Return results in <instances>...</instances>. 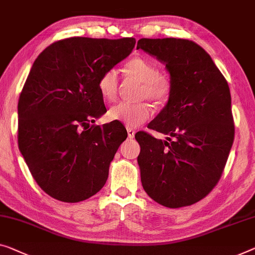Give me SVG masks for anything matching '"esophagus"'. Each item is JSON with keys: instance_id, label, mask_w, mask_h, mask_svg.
I'll list each match as a JSON object with an SVG mask.
<instances>
[{"instance_id": "esophagus-1", "label": "esophagus", "mask_w": 255, "mask_h": 255, "mask_svg": "<svg viewBox=\"0 0 255 255\" xmlns=\"http://www.w3.org/2000/svg\"><path fill=\"white\" fill-rule=\"evenodd\" d=\"M127 134H128L129 138H132L135 136V130L131 128H127Z\"/></svg>"}]
</instances>
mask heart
Returning <instances> with one entry per match:
<instances>
[{
    "label": "heart",
    "mask_w": 255,
    "mask_h": 255,
    "mask_svg": "<svg viewBox=\"0 0 255 255\" xmlns=\"http://www.w3.org/2000/svg\"><path fill=\"white\" fill-rule=\"evenodd\" d=\"M127 70L132 77L143 82L140 98H149L155 104H162L168 101L172 93L169 79L160 74L158 66L145 58L131 59ZM98 90L106 101L116 100L119 89V73L116 68L106 70L98 79ZM152 108L147 103H126L120 102L109 110L110 120L125 124L128 127H138L152 116Z\"/></svg>",
    "instance_id": "1"
}]
</instances>
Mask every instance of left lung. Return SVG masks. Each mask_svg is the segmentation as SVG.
<instances>
[{"label": "left lung", "instance_id": "8db88e82", "mask_svg": "<svg viewBox=\"0 0 255 255\" xmlns=\"http://www.w3.org/2000/svg\"><path fill=\"white\" fill-rule=\"evenodd\" d=\"M136 49L165 64L172 93L147 128L168 136L135 135L143 189L169 208L203 199L218 183L234 143L227 80L211 56L184 39H140Z\"/></svg>", "mask_w": 255, "mask_h": 255}]
</instances>
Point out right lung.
<instances>
[{
    "label": "right lung",
    "instance_id": "1",
    "mask_svg": "<svg viewBox=\"0 0 255 255\" xmlns=\"http://www.w3.org/2000/svg\"><path fill=\"white\" fill-rule=\"evenodd\" d=\"M136 41L70 37L37 56L18 102V146L45 193L78 203L104 187L127 138L124 125L90 123L106 112L98 79L130 55Z\"/></svg>",
    "mask_w": 255,
    "mask_h": 255
}]
</instances>
